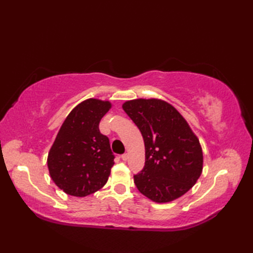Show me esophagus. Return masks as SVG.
I'll use <instances>...</instances> for the list:
<instances>
[{
  "label": "esophagus",
  "instance_id": "obj_1",
  "mask_svg": "<svg viewBox=\"0 0 253 253\" xmlns=\"http://www.w3.org/2000/svg\"><path fill=\"white\" fill-rule=\"evenodd\" d=\"M127 159H128V154H127V153L122 155V160H123V161H127Z\"/></svg>",
  "mask_w": 253,
  "mask_h": 253
}]
</instances>
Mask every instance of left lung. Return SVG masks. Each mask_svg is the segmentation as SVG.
Returning <instances> with one entry per match:
<instances>
[{
  "mask_svg": "<svg viewBox=\"0 0 253 253\" xmlns=\"http://www.w3.org/2000/svg\"><path fill=\"white\" fill-rule=\"evenodd\" d=\"M123 110L141 131L146 148L144 168L133 176L138 190L157 203L184 196L203 169L201 144L189 124L161 99L129 100Z\"/></svg>",
  "mask_w": 253,
  "mask_h": 253,
  "instance_id": "left-lung-1",
  "label": "left lung"
}]
</instances>
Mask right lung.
I'll return each mask as SVG.
<instances>
[{
	"instance_id": "add662e5",
	"label": "right lung",
	"mask_w": 253,
	"mask_h": 253,
	"mask_svg": "<svg viewBox=\"0 0 253 253\" xmlns=\"http://www.w3.org/2000/svg\"><path fill=\"white\" fill-rule=\"evenodd\" d=\"M111 107L110 101L94 98L80 102L57 132L47 155V169L54 184L69 196H89L109 179L114 155L99 124Z\"/></svg>"
}]
</instances>
